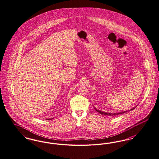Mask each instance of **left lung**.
<instances>
[{
	"label": "left lung",
	"instance_id": "8db88e82",
	"mask_svg": "<svg viewBox=\"0 0 159 159\" xmlns=\"http://www.w3.org/2000/svg\"><path fill=\"white\" fill-rule=\"evenodd\" d=\"M136 106V107H137ZM136 107H134V108H131V109H129V110H128V111H122V112H116V113H108V112H102V111H99V110H98L97 109H96L95 108V109L96 111L98 112H99V114H101L102 115H110V116H113V115H120L122 114H124V113H125V112H128V111H133L134 109H135Z\"/></svg>",
	"mask_w": 159,
	"mask_h": 159
}]
</instances>
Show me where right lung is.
I'll return each mask as SVG.
<instances>
[{
    "instance_id": "right-lung-1",
    "label": "right lung",
    "mask_w": 159,
    "mask_h": 159,
    "mask_svg": "<svg viewBox=\"0 0 159 159\" xmlns=\"http://www.w3.org/2000/svg\"><path fill=\"white\" fill-rule=\"evenodd\" d=\"M52 119H53V118H50V119H47V120H52Z\"/></svg>"
}]
</instances>
